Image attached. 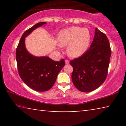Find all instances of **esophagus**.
<instances>
[{"instance_id":"obj_1","label":"esophagus","mask_w":126,"mask_h":126,"mask_svg":"<svg viewBox=\"0 0 126 126\" xmlns=\"http://www.w3.org/2000/svg\"><path fill=\"white\" fill-rule=\"evenodd\" d=\"M65 64H68L69 63V61H68V60H67V59H65Z\"/></svg>"}]
</instances>
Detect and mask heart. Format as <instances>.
<instances>
[{"mask_svg": "<svg viewBox=\"0 0 126 126\" xmlns=\"http://www.w3.org/2000/svg\"><path fill=\"white\" fill-rule=\"evenodd\" d=\"M91 41V33L86 28L72 27L59 33L57 42L59 46H67L68 54L72 57H79L86 52Z\"/></svg>", "mask_w": 126, "mask_h": 126, "instance_id": "1", "label": "heart"}]
</instances>
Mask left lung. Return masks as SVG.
<instances>
[{"instance_id": "left-lung-1", "label": "left lung", "mask_w": 126, "mask_h": 126, "mask_svg": "<svg viewBox=\"0 0 126 126\" xmlns=\"http://www.w3.org/2000/svg\"><path fill=\"white\" fill-rule=\"evenodd\" d=\"M90 47L83 54L70 62L73 68L72 79L79 91L92 92L101 86L108 75L111 49L108 38L95 28Z\"/></svg>"}]
</instances>
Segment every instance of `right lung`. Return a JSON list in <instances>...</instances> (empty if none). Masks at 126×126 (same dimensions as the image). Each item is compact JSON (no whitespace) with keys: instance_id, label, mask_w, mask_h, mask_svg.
Returning a JSON list of instances; mask_svg holds the SVG:
<instances>
[{"instance_id":"1","label":"right lung","mask_w":126,"mask_h":126,"mask_svg":"<svg viewBox=\"0 0 126 126\" xmlns=\"http://www.w3.org/2000/svg\"><path fill=\"white\" fill-rule=\"evenodd\" d=\"M40 22L24 32L16 49V60L21 79L30 88L45 92L54 84L59 72L65 65L64 59L59 62L48 57H36L30 54L25 47V38L38 27L46 24Z\"/></svg>"}]
</instances>
